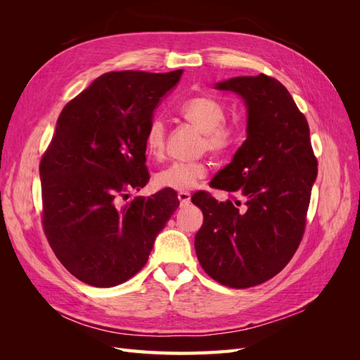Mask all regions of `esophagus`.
<instances>
[{
    "instance_id": "1",
    "label": "esophagus",
    "mask_w": 360,
    "mask_h": 360,
    "mask_svg": "<svg viewBox=\"0 0 360 360\" xmlns=\"http://www.w3.org/2000/svg\"><path fill=\"white\" fill-rule=\"evenodd\" d=\"M177 198H179L181 207H186L191 204V193H188V192H180L177 195Z\"/></svg>"
}]
</instances>
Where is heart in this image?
Segmentation results:
<instances>
[{
  "label": "heart",
  "mask_w": 360,
  "mask_h": 360,
  "mask_svg": "<svg viewBox=\"0 0 360 360\" xmlns=\"http://www.w3.org/2000/svg\"><path fill=\"white\" fill-rule=\"evenodd\" d=\"M181 117L202 132L201 147L214 155H224L234 150L242 139L238 126L226 123L225 106L210 96H198L186 101L180 108ZM146 151L153 160H162L167 151V129L162 120H151L146 130ZM209 168L202 160L172 162L155 176V184L160 189L186 192L197 186Z\"/></svg>",
  "instance_id": "1"
}]
</instances>
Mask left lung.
Wrapping results in <instances>:
<instances>
[{
    "instance_id": "obj_1",
    "label": "left lung",
    "mask_w": 360,
    "mask_h": 360,
    "mask_svg": "<svg viewBox=\"0 0 360 360\" xmlns=\"http://www.w3.org/2000/svg\"><path fill=\"white\" fill-rule=\"evenodd\" d=\"M216 89L240 94L248 106V138L212 188L230 192L219 202L193 193L204 214L195 250L210 278L231 288L269 281L296 254L307 226L317 158L309 126L291 94L264 73L237 76Z\"/></svg>"
}]
</instances>
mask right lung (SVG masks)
<instances>
[{"mask_svg": "<svg viewBox=\"0 0 360 360\" xmlns=\"http://www.w3.org/2000/svg\"><path fill=\"white\" fill-rule=\"evenodd\" d=\"M181 70L110 72L66 103L40 160L41 225L53 254L93 287H115L147 263L177 210L162 189L124 202L150 180L146 130Z\"/></svg>", "mask_w": 360, "mask_h": 360, "instance_id": "1", "label": "right lung"}]
</instances>
